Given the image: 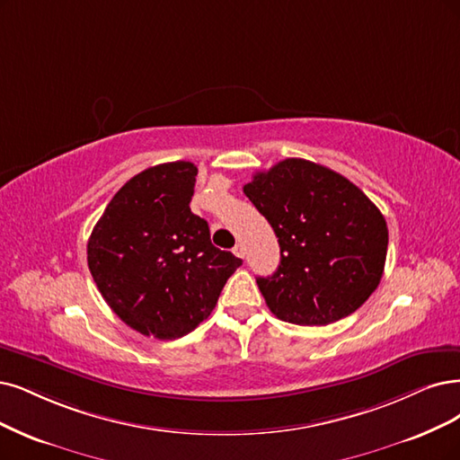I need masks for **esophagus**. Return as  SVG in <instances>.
Returning a JSON list of instances; mask_svg holds the SVG:
<instances>
[{
  "label": "esophagus",
  "mask_w": 460,
  "mask_h": 460,
  "mask_svg": "<svg viewBox=\"0 0 460 460\" xmlns=\"http://www.w3.org/2000/svg\"><path fill=\"white\" fill-rule=\"evenodd\" d=\"M233 253H234L236 258H244V256H246V248H244V244H243V243L236 244V246L233 248Z\"/></svg>",
  "instance_id": "34e87169"
}]
</instances>
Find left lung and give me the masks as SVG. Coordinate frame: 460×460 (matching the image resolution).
Segmentation results:
<instances>
[{"mask_svg": "<svg viewBox=\"0 0 460 460\" xmlns=\"http://www.w3.org/2000/svg\"><path fill=\"white\" fill-rule=\"evenodd\" d=\"M244 195L279 239V269L258 277L277 318L326 326L376 292L386 260V221L345 176L305 159H284L253 176Z\"/></svg>", "mask_w": 460, "mask_h": 460, "instance_id": "8db88e82", "label": "left lung"}]
</instances>
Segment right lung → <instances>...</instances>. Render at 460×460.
Wrapping results in <instances>:
<instances>
[{
	"label": "right lung",
	"mask_w": 460,
	"mask_h": 460,
	"mask_svg": "<svg viewBox=\"0 0 460 460\" xmlns=\"http://www.w3.org/2000/svg\"><path fill=\"white\" fill-rule=\"evenodd\" d=\"M197 166H151L119 190L87 244L102 297L127 326L155 339L193 332L214 311L243 260L210 241L190 202Z\"/></svg>",
	"instance_id": "1"
}]
</instances>
